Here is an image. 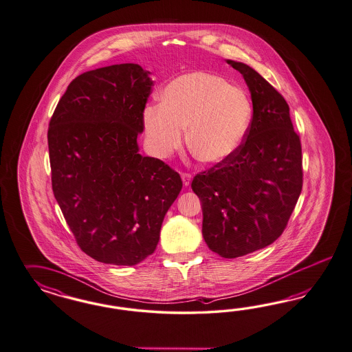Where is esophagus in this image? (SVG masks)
Wrapping results in <instances>:
<instances>
[{"mask_svg":"<svg viewBox=\"0 0 352 352\" xmlns=\"http://www.w3.org/2000/svg\"><path fill=\"white\" fill-rule=\"evenodd\" d=\"M182 181H183V184L187 187V186H190V183H191L192 175L190 173H182L181 174Z\"/></svg>","mask_w":352,"mask_h":352,"instance_id":"esophagus-1","label":"esophagus"}]
</instances>
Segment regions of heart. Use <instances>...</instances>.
<instances>
[{
  "instance_id": "b5f03b06",
  "label": "heart",
  "mask_w": 352,
  "mask_h": 352,
  "mask_svg": "<svg viewBox=\"0 0 352 352\" xmlns=\"http://www.w3.org/2000/svg\"><path fill=\"white\" fill-rule=\"evenodd\" d=\"M161 103L144 108L143 125L148 146L157 156L187 147L201 162L217 164L241 146L252 120L245 93L221 76L191 72L164 87Z\"/></svg>"
}]
</instances>
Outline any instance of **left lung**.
<instances>
[{
	"mask_svg": "<svg viewBox=\"0 0 352 352\" xmlns=\"http://www.w3.org/2000/svg\"><path fill=\"white\" fill-rule=\"evenodd\" d=\"M249 87L253 118L228 159L195 175L209 249L237 258L271 245L284 232L302 191V147L287 100L248 64L226 60Z\"/></svg>",
	"mask_w": 352,
	"mask_h": 352,
	"instance_id": "obj_1",
	"label": "left lung"
}]
</instances>
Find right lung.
<instances>
[{
    "mask_svg": "<svg viewBox=\"0 0 352 352\" xmlns=\"http://www.w3.org/2000/svg\"><path fill=\"white\" fill-rule=\"evenodd\" d=\"M152 86L138 64L89 71L68 85L49 124L54 196L81 250L102 263L151 256L182 190L177 171L139 153Z\"/></svg>",
    "mask_w": 352,
    "mask_h": 352,
    "instance_id": "right-lung-1",
    "label": "right lung"
}]
</instances>
